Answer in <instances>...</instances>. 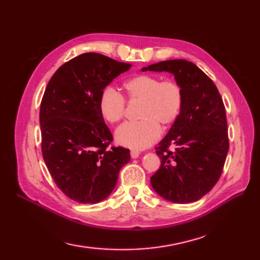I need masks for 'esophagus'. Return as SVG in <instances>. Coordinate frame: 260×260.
Returning a JSON list of instances; mask_svg holds the SVG:
<instances>
[{
	"label": "esophagus",
	"instance_id": "obj_1",
	"mask_svg": "<svg viewBox=\"0 0 260 260\" xmlns=\"http://www.w3.org/2000/svg\"><path fill=\"white\" fill-rule=\"evenodd\" d=\"M130 155H131L132 159H137V157H138L139 155H140V152L136 151V150H132V151L130 152Z\"/></svg>",
	"mask_w": 260,
	"mask_h": 260
}]
</instances>
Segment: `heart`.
Wrapping results in <instances>:
<instances>
[{
    "label": "heart",
    "mask_w": 260,
    "mask_h": 260,
    "mask_svg": "<svg viewBox=\"0 0 260 260\" xmlns=\"http://www.w3.org/2000/svg\"><path fill=\"white\" fill-rule=\"evenodd\" d=\"M130 103H141L138 122H126L116 131V141L123 147L142 150L161 136V125L169 126L178 119L183 105L179 82L155 75H138L123 84ZM100 115L107 122L116 123L124 117L125 100L112 88H106L99 97Z\"/></svg>",
    "instance_id": "obj_1"
}]
</instances>
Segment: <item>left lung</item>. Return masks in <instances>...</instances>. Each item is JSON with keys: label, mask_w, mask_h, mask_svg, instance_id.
Listing matches in <instances>:
<instances>
[{"label": "left lung", "mask_w": 260, "mask_h": 260, "mask_svg": "<svg viewBox=\"0 0 260 260\" xmlns=\"http://www.w3.org/2000/svg\"><path fill=\"white\" fill-rule=\"evenodd\" d=\"M141 71L172 74L183 90L180 115L155 148L161 166L151 176V185L173 203L199 201L217 183L230 148L218 89L203 71L185 59L160 61Z\"/></svg>", "instance_id": "left-lung-1"}]
</instances>
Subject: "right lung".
I'll use <instances>...</instances> for the list:
<instances>
[{
	"instance_id": "1",
	"label": "right lung",
	"mask_w": 260,
	"mask_h": 260,
	"mask_svg": "<svg viewBox=\"0 0 260 260\" xmlns=\"http://www.w3.org/2000/svg\"><path fill=\"white\" fill-rule=\"evenodd\" d=\"M130 67L98 53L81 54L57 69L44 92V161L60 191L78 203L108 198L130 161L128 149H108L113 138L99 111L100 93Z\"/></svg>"
}]
</instances>
